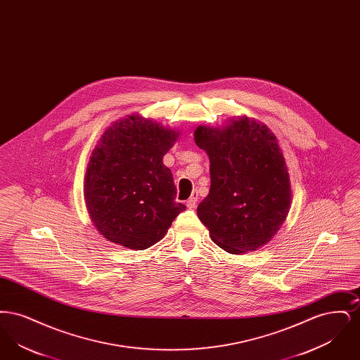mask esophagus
I'll return each instance as SVG.
<instances>
[{
  "label": "esophagus",
  "instance_id": "1",
  "mask_svg": "<svg viewBox=\"0 0 360 360\" xmlns=\"http://www.w3.org/2000/svg\"><path fill=\"white\" fill-rule=\"evenodd\" d=\"M197 201H198V193L193 191L191 197L186 201V206H188V209H193V207H195V205H197Z\"/></svg>",
  "mask_w": 360,
  "mask_h": 360
}]
</instances>
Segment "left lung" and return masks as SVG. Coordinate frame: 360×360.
<instances>
[{
	"label": "left lung",
	"mask_w": 360,
	"mask_h": 360,
	"mask_svg": "<svg viewBox=\"0 0 360 360\" xmlns=\"http://www.w3.org/2000/svg\"><path fill=\"white\" fill-rule=\"evenodd\" d=\"M194 140L210 160V188L198 219L224 251H257L290 210V178L278 139L263 122L241 116L221 128L197 127Z\"/></svg>",
	"instance_id": "left-lung-1"
}]
</instances>
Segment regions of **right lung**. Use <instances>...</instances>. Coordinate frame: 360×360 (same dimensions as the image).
<instances>
[{
	"mask_svg": "<svg viewBox=\"0 0 360 360\" xmlns=\"http://www.w3.org/2000/svg\"><path fill=\"white\" fill-rule=\"evenodd\" d=\"M179 132L128 115L109 125L91 151L84 184L87 213L103 238L131 250L163 239L186 209L163 156Z\"/></svg>",
	"mask_w": 360,
	"mask_h": 360,
	"instance_id": "obj_1",
	"label": "right lung"
}]
</instances>
